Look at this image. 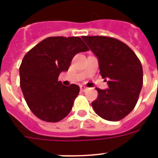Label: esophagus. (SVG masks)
Returning a JSON list of instances; mask_svg holds the SVG:
<instances>
[{
    "label": "esophagus",
    "mask_w": 158,
    "mask_h": 158,
    "mask_svg": "<svg viewBox=\"0 0 158 158\" xmlns=\"http://www.w3.org/2000/svg\"><path fill=\"white\" fill-rule=\"evenodd\" d=\"M87 89V87H85L84 85H80V90L83 92H84Z\"/></svg>",
    "instance_id": "esophagus-1"
}]
</instances>
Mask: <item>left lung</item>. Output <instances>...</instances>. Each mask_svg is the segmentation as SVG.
<instances>
[{
    "label": "left lung",
    "mask_w": 158,
    "mask_h": 158,
    "mask_svg": "<svg viewBox=\"0 0 158 158\" xmlns=\"http://www.w3.org/2000/svg\"><path fill=\"white\" fill-rule=\"evenodd\" d=\"M98 60L102 79L108 88H97L92 102L94 111L106 120L117 121L135 108L143 87V68L135 53L122 42L109 37L83 36Z\"/></svg>",
    "instance_id": "left-lung-1"
}]
</instances>
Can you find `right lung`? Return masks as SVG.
I'll list each match as a JSON object with an SVG mask.
<instances>
[{"label": "right lung", "instance_id": "right-lung-1", "mask_svg": "<svg viewBox=\"0 0 158 158\" xmlns=\"http://www.w3.org/2000/svg\"><path fill=\"white\" fill-rule=\"evenodd\" d=\"M89 48L79 37H50L24 56L19 67L20 88L28 107L41 120L58 122L69 115L79 87L58 81L73 57Z\"/></svg>", "mask_w": 158, "mask_h": 158}]
</instances>
